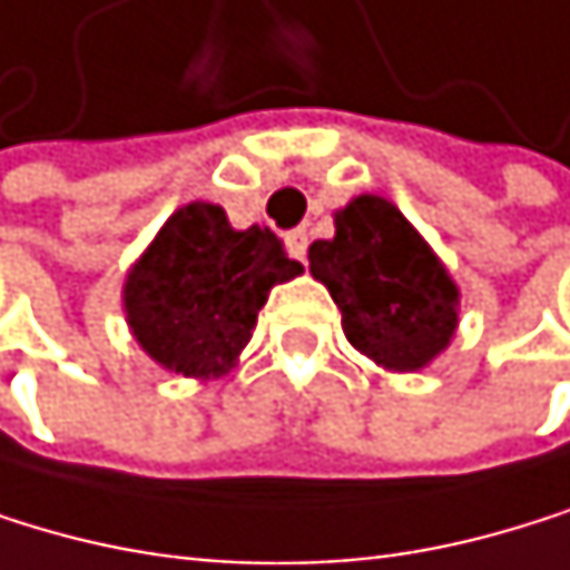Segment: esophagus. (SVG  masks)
<instances>
[{
    "instance_id": "esophagus-1",
    "label": "esophagus",
    "mask_w": 570,
    "mask_h": 570,
    "mask_svg": "<svg viewBox=\"0 0 570 570\" xmlns=\"http://www.w3.org/2000/svg\"><path fill=\"white\" fill-rule=\"evenodd\" d=\"M285 250H288L295 261H306V250H309L306 229H292V234H285Z\"/></svg>"
}]
</instances>
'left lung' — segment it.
I'll list each match as a JSON object with an SVG mask.
<instances>
[{
  "label": "left lung",
  "instance_id": "obj_1",
  "mask_svg": "<svg viewBox=\"0 0 570 570\" xmlns=\"http://www.w3.org/2000/svg\"><path fill=\"white\" fill-rule=\"evenodd\" d=\"M333 240L309 247L347 341L389 371H416L451 344L458 288L409 219L379 195L336 213Z\"/></svg>",
  "mask_w": 570,
  "mask_h": 570
}]
</instances>
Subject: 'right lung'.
Returning a JSON list of instances; mask_svg holds the SVG:
<instances>
[{"mask_svg":"<svg viewBox=\"0 0 570 570\" xmlns=\"http://www.w3.org/2000/svg\"><path fill=\"white\" fill-rule=\"evenodd\" d=\"M302 264L272 229H234L213 203L178 209L122 288L140 347L185 379H216L247 347L272 285Z\"/></svg>","mask_w":570,"mask_h":570,"instance_id":"1","label":"right lung"}]
</instances>
